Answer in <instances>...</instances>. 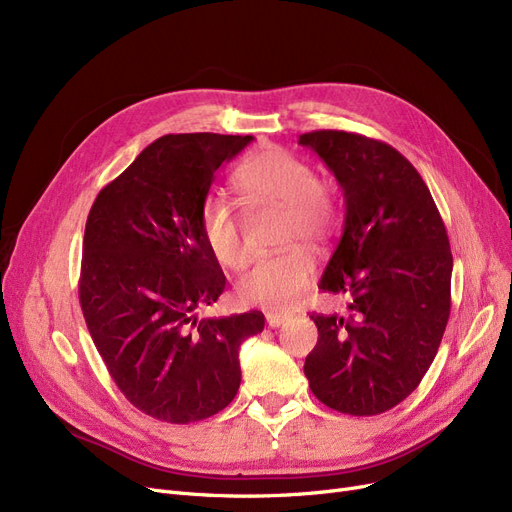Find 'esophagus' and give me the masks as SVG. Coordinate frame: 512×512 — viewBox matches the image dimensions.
<instances>
[{"label": "esophagus", "mask_w": 512, "mask_h": 512, "mask_svg": "<svg viewBox=\"0 0 512 512\" xmlns=\"http://www.w3.org/2000/svg\"><path fill=\"white\" fill-rule=\"evenodd\" d=\"M285 321H288V315H283V313H267V323H269V327H279V325H283Z\"/></svg>", "instance_id": "obj_1"}]
</instances>
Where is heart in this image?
Listing matches in <instances>:
<instances>
[{
  "instance_id": "1",
  "label": "heart",
  "mask_w": 512,
  "mask_h": 512,
  "mask_svg": "<svg viewBox=\"0 0 512 512\" xmlns=\"http://www.w3.org/2000/svg\"><path fill=\"white\" fill-rule=\"evenodd\" d=\"M235 187L245 206L285 208L281 241L292 245L275 256L254 260L235 283L239 302L267 309H288L315 271V260L302 245H321L332 235L338 210L330 187L317 180L306 159L281 147H267L245 159L235 172ZM199 229L214 260L227 269L241 267L245 250L231 203L208 195L199 210Z\"/></svg>"
}]
</instances>
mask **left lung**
Segmentation results:
<instances>
[{
	"label": "left lung",
	"mask_w": 512,
	"mask_h": 512,
	"mask_svg": "<svg viewBox=\"0 0 512 512\" xmlns=\"http://www.w3.org/2000/svg\"><path fill=\"white\" fill-rule=\"evenodd\" d=\"M344 197V231L319 290L346 313L311 315L319 330L304 376L336 412L374 416L416 391L449 319L452 250L422 176L386 142L342 130L302 134Z\"/></svg>",
	"instance_id": "1"
}]
</instances>
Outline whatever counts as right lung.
I'll return each mask as SVG.
<instances>
[{
	"instance_id": "1",
	"label": "right lung",
	"mask_w": 512,
	"mask_h": 512,
	"mask_svg": "<svg viewBox=\"0 0 512 512\" xmlns=\"http://www.w3.org/2000/svg\"><path fill=\"white\" fill-rule=\"evenodd\" d=\"M252 140L161 136L88 214L81 311L119 391L151 418L189 424L224 410L239 391V346L264 330L258 311L197 315L227 283L201 237V203L214 172Z\"/></svg>"
}]
</instances>
